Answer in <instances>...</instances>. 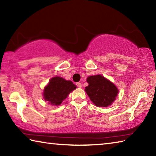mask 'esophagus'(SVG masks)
Here are the masks:
<instances>
[{"label": "esophagus", "instance_id": "esophagus-1", "mask_svg": "<svg viewBox=\"0 0 156 156\" xmlns=\"http://www.w3.org/2000/svg\"><path fill=\"white\" fill-rule=\"evenodd\" d=\"M76 86H77L78 87H79V88L82 87V84H81L80 83H76Z\"/></svg>", "mask_w": 156, "mask_h": 156}]
</instances>
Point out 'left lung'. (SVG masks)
Segmentation results:
<instances>
[{
    "mask_svg": "<svg viewBox=\"0 0 156 156\" xmlns=\"http://www.w3.org/2000/svg\"><path fill=\"white\" fill-rule=\"evenodd\" d=\"M87 82L89 85L85 87L86 93L97 107H106L114 101L118 89L112 82L101 75L89 76Z\"/></svg>",
    "mask_w": 156,
    "mask_h": 156,
    "instance_id": "left-lung-1",
    "label": "left lung"
}]
</instances>
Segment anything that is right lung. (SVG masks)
<instances>
[{
    "mask_svg": "<svg viewBox=\"0 0 156 156\" xmlns=\"http://www.w3.org/2000/svg\"><path fill=\"white\" fill-rule=\"evenodd\" d=\"M76 88L72 81L66 80L61 77L52 78L44 89V98L49 104L59 105Z\"/></svg>",
    "mask_w": 156,
    "mask_h": 156,
    "instance_id": "add662e5",
    "label": "right lung"
}]
</instances>
